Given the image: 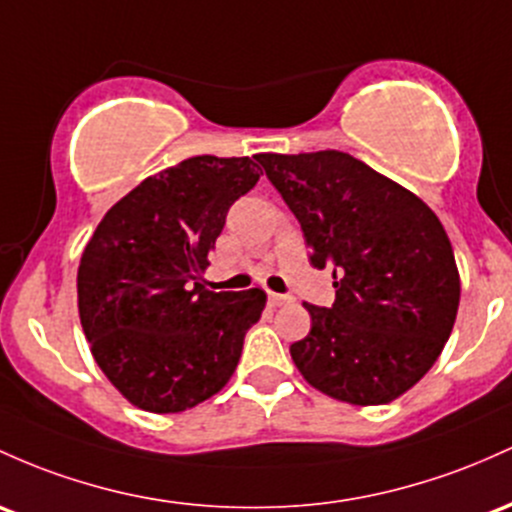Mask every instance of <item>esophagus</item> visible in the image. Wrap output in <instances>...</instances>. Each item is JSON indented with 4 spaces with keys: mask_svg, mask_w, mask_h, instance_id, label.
Listing matches in <instances>:
<instances>
[{
    "mask_svg": "<svg viewBox=\"0 0 512 512\" xmlns=\"http://www.w3.org/2000/svg\"><path fill=\"white\" fill-rule=\"evenodd\" d=\"M294 299H291L289 294H274V291H269V303L272 306H284V303H291Z\"/></svg>",
    "mask_w": 512,
    "mask_h": 512,
    "instance_id": "34e87169",
    "label": "esophagus"
}]
</instances>
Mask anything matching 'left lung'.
<instances>
[{
	"instance_id": "left-lung-1",
	"label": "left lung",
	"mask_w": 512,
	"mask_h": 512,
	"mask_svg": "<svg viewBox=\"0 0 512 512\" xmlns=\"http://www.w3.org/2000/svg\"><path fill=\"white\" fill-rule=\"evenodd\" d=\"M299 218L311 265L333 269L335 303H303L291 345L303 379L352 406H381L430 372L459 308V272L423 199L340 150L255 155Z\"/></svg>"
}]
</instances>
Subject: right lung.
<instances>
[{
    "mask_svg": "<svg viewBox=\"0 0 512 512\" xmlns=\"http://www.w3.org/2000/svg\"><path fill=\"white\" fill-rule=\"evenodd\" d=\"M250 157L196 155L116 201L77 269V308L92 355L133 406L182 413L233 376L262 289L209 291L201 274L226 213L260 179Z\"/></svg>",
    "mask_w": 512,
    "mask_h": 512,
    "instance_id": "add662e5",
    "label": "right lung"
}]
</instances>
